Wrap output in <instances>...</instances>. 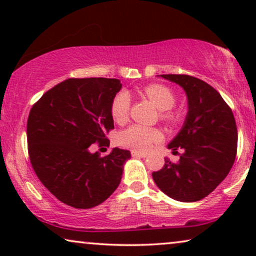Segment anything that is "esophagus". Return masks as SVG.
<instances>
[{
	"label": "esophagus",
	"instance_id": "1",
	"mask_svg": "<svg viewBox=\"0 0 256 256\" xmlns=\"http://www.w3.org/2000/svg\"><path fill=\"white\" fill-rule=\"evenodd\" d=\"M130 154H132V156H134V157H146V152H138V150H132Z\"/></svg>",
	"mask_w": 256,
	"mask_h": 256
}]
</instances>
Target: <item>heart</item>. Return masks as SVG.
<instances>
[{
    "label": "heart",
    "mask_w": 256,
    "mask_h": 256,
    "mask_svg": "<svg viewBox=\"0 0 256 256\" xmlns=\"http://www.w3.org/2000/svg\"><path fill=\"white\" fill-rule=\"evenodd\" d=\"M143 93L160 110V118L163 121L168 124H178L180 121V113L174 110L177 98L172 90L162 84H152L143 88ZM129 110H130V98L126 90H121L112 100V118L116 124H124L128 121ZM162 134L158 129L146 127L142 124H132L121 132L118 136V142L126 148L146 152L152 143L158 142Z\"/></svg>",
    "instance_id": "1"
}]
</instances>
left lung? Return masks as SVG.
Segmentation results:
<instances>
[{
  "label": "left lung",
  "mask_w": 256,
  "mask_h": 256,
  "mask_svg": "<svg viewBox=\"0 0 256 256\" xmlns=\"http://www.w3.org/2000/svg\"><path fill=\"white\" fill-rule=\"evenodd\" d=\"M188 96L186 120L168 148L180 154L152 172L157 186L174 200L192 202L208 196L228 174L236 156L238 129L230 107L208 82L188 74H160Z\"/></svg>",
  "instance_id": "1"
}]
</instances>
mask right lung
<instances>
[{
  "label": "right lung",
  "mask_w": 256,
  "mask_h": 256,
  "mask_svg": "<svg viewBox=\"0 0 256 256\" xmlns=\"http://www.w3.org/2000/svg\"><path fill=\"white\" fill-rule=\"evenodd\" d=\"M118 79L70 78L34 104L26 124L29 158L42 184L74 208L104 202L121 182L130 152L114 148L106 156L90 146H110L113 98Z\"/></svg>",
  "instance_id": "right-lung-1"
}]
</instances>
